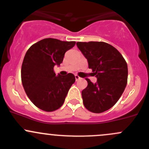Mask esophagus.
I'll return each mask as SVG.
<instances>
[{
    "instance_id": "1",
    "label": "esophagus",
    "mask_w": 149,
    "mask_h": 149,
    "mask_svg": "<svg viewBox=\"0 0 149 149\" xmlns=\"http://www.w3.org/2000/svg\"><path fill=\"white\" fill-rule=\"evenodd\" d=\"M75 78H76V81H78V80H80V79H81V78L79 77V76H77V75H76V76H75Z\"/></svg>"
}]
</instances>
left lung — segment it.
<instances>
[{"label": "left lung", "mask_w": 149, "mask_h": 149, "mask_svg": "<svg viewBox=\"0 0 149 149\" xmlns=\"http://www.w3.org/2000/svg\"><path fill=\"white\" fill-rule=\"evenodd\" d=\"M78 48L87 58L97 82L88 78L82 97L86 109L101 113L113 107L127 83L128 68L122 55L114 47L102 42H77Z\"/></svg>", "instance_id": "left-lung-1"}]
</instances>
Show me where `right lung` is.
<instances>
[{"mask_svg":"<svg viewBox=\"0 0 149 149\" xmlns=\"http://www.w3.org/2000/svg\"><path fill=\"white\" fill-rule=\"evenodd\" d=\"M75 45L76 42L47 38L31 46L26 52L21 79L26 94L38 108L52 112L64 102L76 78L72 73L56 76L54 67L60 66L65 53Z\"/></svg>","mask_w":149,"mask_h":149,"instance_id":"add662e5","label":"right lung"}]
</instances>
